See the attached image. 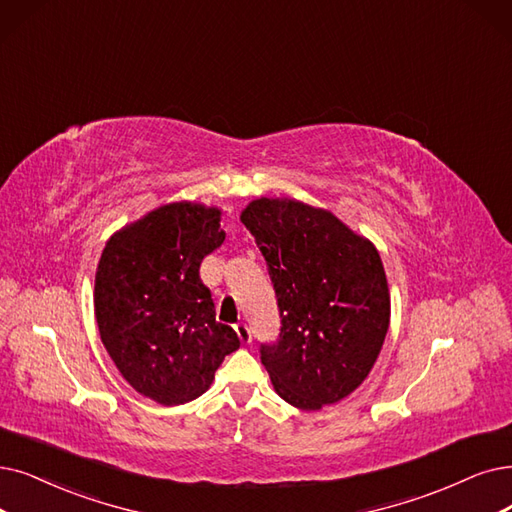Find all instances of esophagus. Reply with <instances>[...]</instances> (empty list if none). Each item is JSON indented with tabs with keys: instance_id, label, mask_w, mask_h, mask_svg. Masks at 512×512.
<instances>
[{
	"instance_id": "obj_1",
	"label": "esophagus",
	"mask_w": 512,
	"mask_h": 512,
	"mask_svg": "<svg viewBox=\"0 0 512 512\" xmlns=\"http://www.w3.org/2000/svg\"><path fill=\"white\" fill-rule=\"evenodd\" d=\"M235 332H237V336H239V340L241 342H252V330H250V325L248 323H237L235 325Z\"/></svg>"
}]
</instances>
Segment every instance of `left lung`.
Wrapping results in <instances>:
<instances>
[{
  "mask_svg": "<svg viewBox=\"0 0 512 512\" xmlns=\"http://www.w3.org/2000/svg\"><path fill=\"white\" fill-rule=\"evenodd\" d=\"M241 222L267 260L279 306V338L260 344L277 395L300 410L351 395L391 317L378 250L334 214L294 199L260 197Z\"/></svg>",
  "mask_w": 512,
  "mask_h": 512,
  "instance_id": "obj_1",
  "label": "left lung"
}]
</instances>
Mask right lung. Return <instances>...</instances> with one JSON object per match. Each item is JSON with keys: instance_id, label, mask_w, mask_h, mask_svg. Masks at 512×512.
<instances>
[{"instance_id": "add662e5", "label": "right lung", "mask_w": 512, "mask_h": 512, "mask_svg": "<svg viewBox=\"0 0 512 512\" xmlns=\"http://www.w3.org/2000/svg\"><path fill=\"white\" fill-rule=\"evenodd\" d=\"M220 210L170 203L115 233L102 250L94 311L100 340L132 388L180 405L210 388L222 359L239 349L216 321L201 260L220 248Z\"/></svg>"}]
</instances>
